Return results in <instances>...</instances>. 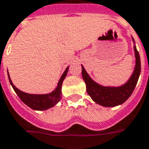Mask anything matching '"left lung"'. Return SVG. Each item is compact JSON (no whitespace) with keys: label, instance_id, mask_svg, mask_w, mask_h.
Listing matches in <instances>:
<instances>
[{"label":"left lung","instance_id":"left-lung-1","mask_svg":"<svg viewBox=\"0 0 149 149\" xmlns=\"http://www.w3.org/2000/svg\"><path fill=\"white\" fill-rule=\"evenodd\" d=\"M132 40L135 42L133 38ZM134 52L136 57V65L133 73L124 85L118 87L102 86L97 84L93 81L87 72L85 71V68L81 65L82 77L86 85V91L94 102L105 107H116L125 102L132 95L136 88L141 70L140 55L136 49V45H134Z\"/></svg>","mask_w":149,"mask_h":149}]
</instances>
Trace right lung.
Segmentation results:
<instances>
[{"label": "right lung", "mask_w": 149, "mask_h": 149, "mask_svg": "<svg viewBox=\"0 0 149 149\" xmlns=\"http://www.w3.org/2000/svg\"><path fill=\"white\" fill-rule=\"evenodd\" d=\"M68 68L69 67H68L65 69L63 75L61 76L55 90H53L52 93H47V94H31V93L22 92L13 85L11 79L9 77V72H8V77H9L10 85H12L15 93L24 103L29 107H31V109L35 110V111H46L49 108L53 107L55 105H56L60 102V100L61 99V97H61V95H62V93H61L62 83L64 81V78L67 76Z\"/></svg>", "instance_id": "obj_1"}]
</instances>
